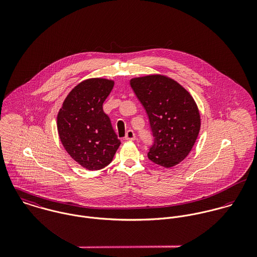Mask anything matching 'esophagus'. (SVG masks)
Segmentation results:
<instances>
[{
    "instance_id": "obj_1",
    "label": "esophagus",
    "mask_w": 257,
    "mask_h": 257,
    "mask_svg": "<svg viewBox=\"0 0 257 257\" xmlns=\"http://www.w3.org/2000/svg\"><path fill=\"white\" fill-rule=\"evenodd\" d=\"M136 139V135L134 133L133 130H128L125 134V137H124V140L125 141H134Z\"/></svg>"
}]
</instances>
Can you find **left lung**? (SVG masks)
I'll return each mask as SVG.
<instances>
[{"instance_id":"obj_1","label":"left lung","mask_w":257,"mask_h":257,"mask_svg":"<svg viewBox=\"0 0 257 257\" xmlns=\"http://www.w3.org/2000/svg\"><path fill=\"white\" fill-rule=\"evenodd\" d=\"M131 86L147 110L154 139L148 158L165 168L187 157L198 138L201 118L190 93L164 75L133 78Z\"/></svg>"}]
</instances>
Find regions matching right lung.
I'll use <instances>...</instances> for the list:
<instances>
[{
	"mask_svg": "<svg viewBox=\"0 0 257 257\" xmlns=\"http://www.w3.org/2000/svg\"><path fill=\"white\" fill-rule=\"evenodd\" d=\"M114 82L91 78L79 83L64 100L57 114L60 141L68 154L88 170L109 165L120 145L103 103Z\"/></svg>",
	"mask_w": 257,
	"mask_h": 257,
	"instance_id": "right-lung-1",
	"label": "right lung"
}]
</instances>
